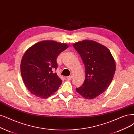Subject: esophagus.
I'll return each mask as SVG.
<instances>
[{
	"instance_id": "34e87169",
	"label": "esophagus",
	"mask_w": 134,
	"mask_h": 134,
	"mask_svg": "<svg viewBox=\"0 0 134 134\" xmlns=\"http://www.w3.org/2000/svg\"><path fill=\"white\" fill-rule=\"evenodd\" d=\"M68 80H72V76H68V77H66Z\"/></svg>"
}]
</instances>
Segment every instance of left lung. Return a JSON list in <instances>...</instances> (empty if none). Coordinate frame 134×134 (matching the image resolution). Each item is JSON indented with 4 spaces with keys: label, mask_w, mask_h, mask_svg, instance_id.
Segmentation results:
<instances>
[{
    "label": "left lung",
    "mask_w": 134,
    "mask_h": 134,
    "mask_svg": "<svg viewBox=\"0 0 134 134\" xmlns=\"http://www.w3.org/2000/svg\"><path fill=\"white\" fill-rule=\"evenodd\" d=\"M80 54L86 69L85 80L76 91L86 99H92L104 92L115 72V60L109 49L92 40L73 44Z\"/></svg>",
    "instance_id": "1"
}]
</instances>
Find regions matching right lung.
<instances>
[{"label":"right lung","instance_id":"obj_1","mask_svg":"<svg viewBox=\"0 0 134 134\" xmlns=\"http://www.w3.org/2000/svg\"><path fill=\"white\" fill-rule=\"evenodd\" d=\"M68 47L66 43L43 41L30 47L22 58L20 70L25 85L32 94L46 98L57 91L62 80L54 71L59 54Z\"/></svg>","mask_w":134,"mask_h":134}]
</instances>
